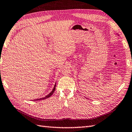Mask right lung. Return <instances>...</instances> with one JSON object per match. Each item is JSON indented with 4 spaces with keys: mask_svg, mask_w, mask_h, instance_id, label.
<instances>
[{
    "mask_svg": "<svg viewBox=\"0 0 132 132\" xmlns=\"http://www.w3.org/2000/svg\"><path fill=\"white\" fill-rule=\"evenodd\" d=\"M55 88H56V84H55V86H54V88L52 89V91L48 94V95H47V96H45V97H43V98H38V99H36V100H34L33 101H40V100H45V99H46V98H49L50 96H51V95H52V94L54 93V91H55Z\"/></svg>",
    "mask_w": 132,
    "mask_h": 132,
    "instance_id": "obj_1",
    "label": "right lung"
}]
</instances>
